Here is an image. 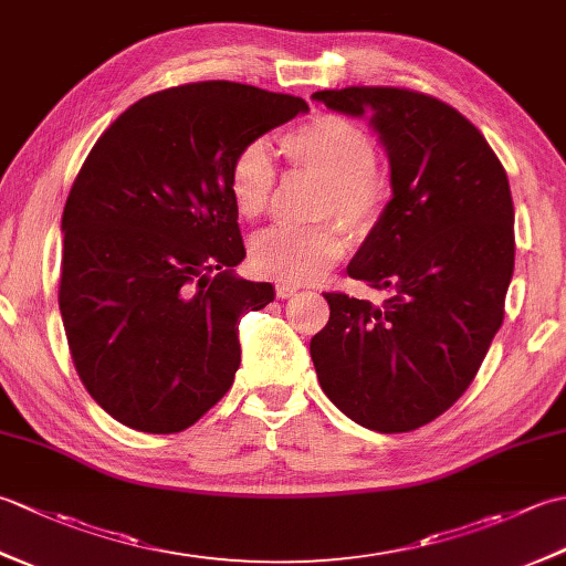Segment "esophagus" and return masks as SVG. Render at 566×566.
Masks as SVG:
<instances>
[{"mask_svg": "<svg viewBox=\"0 0 566 566\" xmlns=\"http://www.w3.org/2000/svg\"><path fill=\"white\" fill-rule=\"evenodd\" d=\"M296 294H298L296 286H292V284H276V296H280V298H292Z\"/></svg>", "mask_w": 566, "mask_h": 566, "instance_id": "esophagus-1", "label": "esophagus"}]
</instances>
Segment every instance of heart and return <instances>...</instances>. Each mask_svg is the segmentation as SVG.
<instances>
[{"label": "heart", "instance_id": "1", "mask_svg": "<svg viewBox=\"0 0 566 566\" xmlns=\"http://www.w3.org/2000/svg\"><path fill=\"white\" fill-rule=\"evenodd\" d=\"M294 172L323 182L316 219H338L347 231L365 238L389 207L391 179L375 163L377 150L367 130L338 114H318L280 138ZM276 167L264 143L238 150L228 172V191L240 219L255 221L272 207ZM340 226L323 223L306 231L272 228L250 245V264L260 276L282 284H308L345 255Z\"/></svg>", "mask_w": 566, "mask_h": 566}]
</instances>
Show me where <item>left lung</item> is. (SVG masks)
<instances>
[{"label":"left lung","mask_w":566,"mask_h":566,"mask_svg":"<svg viewBox=\"0 0 566 566\" xmlns=\"http://www.w3.org/2000/svg\"><path fill=\"white\" fill-rule=\"evenodd\" d=\"M367 116L391 167V199L347 264L391 296L331 292V318L311 338L321 389L355 423L408 432L460 399L503 323L513 276L506 170L467 118L428 94L345 87L314 94Z\"/></svg>","instance_id":"obj_1"}]
</instances>
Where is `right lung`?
<instances>
[{"label":"right lung","instance_id":"add662e5","mask_svg":"<svg viewBox=\"0 0 566 566\" xmlns=\"http://www.w3.org/2000/svg\"><path fill=\"white\" fill-rule=\"evenodd\" d=\"M308 104L211 80L155 92L94 143L63 211L60 316L84 389L170 436L223 399L238 323L274 298L233 268L245 248L228 172L238 150Z\"/></svg>","mask_w":566,"mask_h":566}]
</instances>
